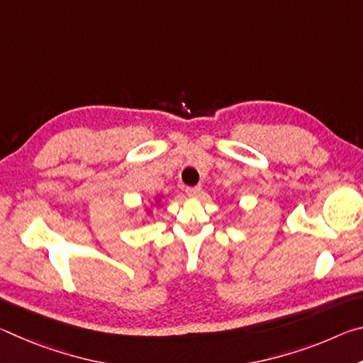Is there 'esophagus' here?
Instances as JSON below:
<instances>
[{
  "mask_svg": "<svg viewBox=\"0 0 363 363\" xmlns=\"http://www.w3.org/2000/svg\"><path fill=\"white\" fill-rule=\"evenodd\" d=\"M201 192V187L200 186H195V187H186V194L189 196H199Z\"/></svg>",
  "mask_w": 363,
  "mask_h": 363,
  "instance_id": "obj_1",
  "label": "esophagus"
}]
</instances>
